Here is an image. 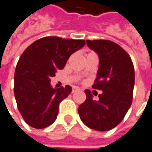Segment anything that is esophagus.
I'll return each instance as SVG.
<instances>
[{
  "mask_svg": "<svg viewBox=\"0 0 152 152\" xmlns=\"http://www.w3.org/2000/svg\"><path fill=\"white\" fill-rule=\"evenodd\" d=\"M79 90H80V89H79V88H78V87H73V90H72V91L74 92V91H79Z\"/></svg>",
  "mask_w": 152,
  "mask_h": 152,
  "instance_id": "1",
  "label": "esophagus"
}]
</instances>
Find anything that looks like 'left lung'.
<instances>
[{
	"label": "left lung",
	"instance_id": "8db88e82",
	"mask_svg": "<svg viewBox=\"0 0 152 152\" xmlns=\"http://www.w3.org/2000/svg\"><path fill=\"white\" fill-rule=\"evenodd\" d=\"M88 47L97 53L99 67L92 88L102 91L93 101L89 90L78 107L80 119L88 128L108 131L121 122L132 104L135 81L134 68L129 54L109 40H87Z\"/></svg>",
	"mask_w": 152,
	"mask_h": 152
}]
</instances>
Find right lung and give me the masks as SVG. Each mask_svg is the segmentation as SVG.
<instances>
[{
	"mask_svg": "<svg viewBox=\"0 0 152 152\" xmlns=\"http://www.w3.org/2000/svg\"><path fill=\"white\" fill-rule=\"evenodd\" d=\"M84 45V40L45 37L23 52L15 72L14 92L19 112L28 125L44 129L55 122L59 105L69 95L72 88L66 85L53 88L50 78Z\"/></svg>",
	"mask_w": 152,
	"mask_h": 152,
	"instance_id": "1",
	"label": "right lung"
}]
</instances>
